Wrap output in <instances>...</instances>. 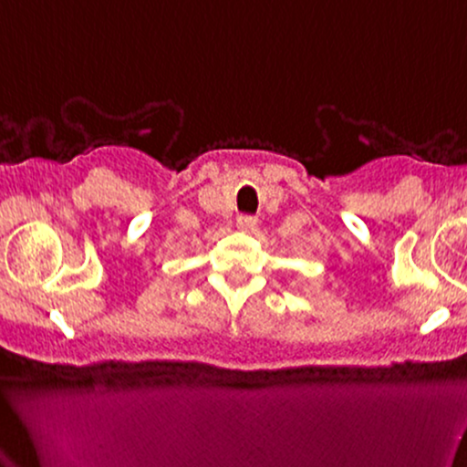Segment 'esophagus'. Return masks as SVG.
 Returning <instances> with one entry per match:
<instances>
[{
	"mask_svg": "<svg viewBox=\"0 0 467 467\" xmlns=\"http://www.w3.org/2000/svg\"><path fill=\"white\" fill-rule=\"evenodd\" d=\"M256 217H252V215H239L237 217V226H239V230H244V233H250V230L256 226Z\"/></svg>",
	"mask_w": 467,
	"mask_h": 467,
	"instance_id": "1",
	"label": "esophagus"
}]
</instances>
